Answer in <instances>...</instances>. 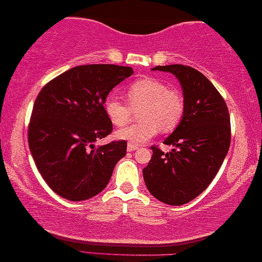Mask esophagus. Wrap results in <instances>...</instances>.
Listing matches in <instances>:
<instances>
[{
  "mask_svg": "<svg viewBox=\"0 0 262 262\" xmlns=\"http://www.w3.org/2000/svg\"><path fill=\"white\" fill-rule=\"evenodd\" d=\"M138 146L136 144H131V143H128L127 144V151H135V150H137Z\"/></svg>",
  "mask_w": 262,
  "mask_h": 262,
  "instance_id": "34e87169",
  "label": "esophagus"
}]
</instances>
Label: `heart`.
Listing matches in <instances>:
<instances>
[{"label": "heart", "mask_w": 262, "mask_h": 262, "mask_svg": "<svg viewBox=\"0 0 262 262\" xmlns=\"http://www.w3.org/2000/svg\"><path fill=\"white\" fill-rule=\"evenodd\" d=\"M127 105L116 96L108 95L103 101V111L116 126L127 124L131 110L138 111L139 123L128 125L116 132V137L131 144H143L157 132H170L178 127L185 113V101L181 93L168 88L162 81L143 77L131 83L125 93Z\"/></svg>", "instance_id": "heart-1"}]
</instances>
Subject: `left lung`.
<instances>
[{
  "mask_svg": "<svg viewBox=\"0 0 262 262\" xmlns=\"http://www.w3.org/2000/svg\"><path fill=\"white\" fill-rule=\"evenodd\" d=\"M152 70L173 74L184 94V117L163 144L152 145V156L143 169L146 188L168 205H184L205 191L230 148V116L220 92L194 68L173 64Z\"/></svg>",
  "mask_w": 262,
  "mask_h": 262,
  "instance_id": "obj_1",
  "label": "left lung"
}]
</instances>
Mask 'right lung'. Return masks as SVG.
<instances>
[{"label":"right lung","mask_w":262,"mask_h":262,"mask_svg":"<svg viewBox=\"0 0 262 262\" xmlns=\"http://www.w3.org/2000/svg\"><path fill=\"white\" fill-rule=\"evenodd\" d=\"M132 74V68L114 64L78 66L53 78L38 94L28 145L39 173L58 195L81 202L99 194L126 155V141L94 143L113 130L103 101Z\"/></svg>","instance_id":"1"}]
</instances>
